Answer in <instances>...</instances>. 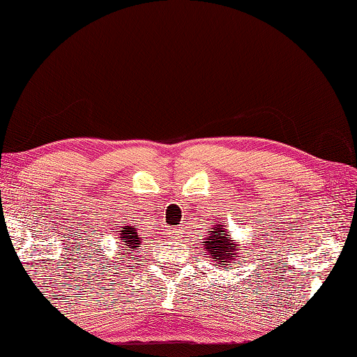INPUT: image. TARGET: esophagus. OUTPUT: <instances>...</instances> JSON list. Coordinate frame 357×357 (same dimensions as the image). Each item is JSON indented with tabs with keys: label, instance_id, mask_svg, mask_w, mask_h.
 <instances>
[{
	"label": "esophagus",
	"instance_id": "1",
	"mask_svg": "<svg viewBox=\"0 0 357 357\" xmlns=\"http://www.w3.org/2000/svg\"><path fill=\"white\" fill-rule=\"evenodd\" d=\"M169 234L172 235V236H179V229L178 227H172V229H169Z\"/></svg>",
	"mask_w": 357,
	"mask_h": 357
}]
</instances>
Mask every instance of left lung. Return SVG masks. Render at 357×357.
I'll return each instance as SVG.
<instances>
[{"label":"left lung","mask_w":357,"mask_h":357,"mask_svg":"<svg viewBox=\"0 0 357 357\" xmlns=\"http://www.w3.org/2000/svg\"><path fill=\"white\" fill-rule=\"evenodd\" d=\"M208 236L206 243V249L211 258H213V261H216L218 264H225L232 261L235 263L234 257H236V246H234V240L229 238V235L226 234V230L222 226L215 227L212 230V234H208ZM216 264V266H218Z\"/></svg>","instance_id":"1"}]
</instances>
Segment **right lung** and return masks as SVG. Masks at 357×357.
Returning <instances> with one entry per match:
<instances>
[{
  "label": "right lung",
  "instance_id": "1",
  "mask_svg": "<svg viewBox=\"0 0 357 357\" xmlns=\"http://www.w3.org/2000/svg\"><path fill=\"white\" fill-rule=\"evenodd\" d=\"M121 238L123 240L125 246H127V250H130V255L135 252V249L139 248V244H141L142 238L141 236L137 235L135 226H125L122 230H121Z\"/></svg>",
  "mask_w": 357,
  "mask_h": 357
}]
</instances>
